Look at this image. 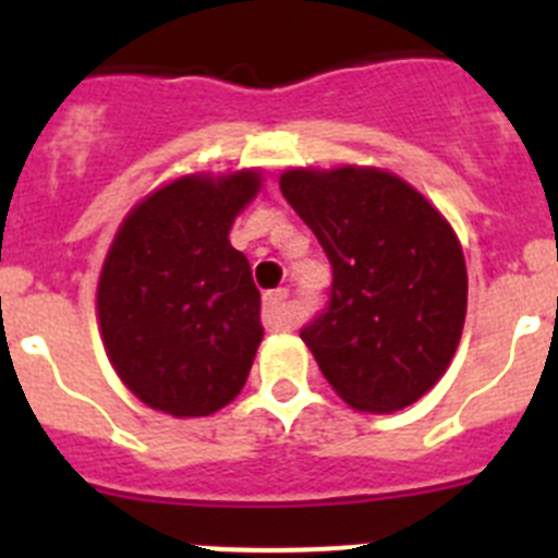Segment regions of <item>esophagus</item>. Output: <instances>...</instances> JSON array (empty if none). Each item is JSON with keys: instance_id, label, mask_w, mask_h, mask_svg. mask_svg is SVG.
Here are the masks:
<instances>
[{"instance_id": "34e87169", "label": "esophagus", "mask_w": 558, "mask_h": 558, "mask_svg": "<svg viewBox=\"0 0 558 558\" xmlns=\"http://www.w3.org/2000/svg\"><path fill=\"white\" fill-rule=\"evenodd\" d=\"M288 290H270L263 299V324L270 332H279V329H288Z\"/></svg>"}]
</instances>
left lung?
<instances>
[{"mask_svg":"<svg viewBox=\"0 0 558 558\" xmlns=\"http://www.w3.org/2000/svg\"><path fill=\"white\" fill-rule=\"evenodd\" d=\"M279 186L332 265L327 307L302 329L318 368L354 411L413 405L447 372L466 318L456 231L377 167H299Z\"/></svg>","mask_w":558,"mask_h":558,"instance_id":"left-lung-1","label":"left lung"}]
</instances>
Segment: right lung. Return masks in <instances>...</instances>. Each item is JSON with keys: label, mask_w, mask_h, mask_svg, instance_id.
Returning a JSON list of instances; mask_svg holds the SVG:
<instances>
[{"label": "right lung", "mask_w": 558, "mask_h": 558, "mask_svg": "<svg viewBox=\"0 0 558 558\" xmlns=\"http://www.w3.org/2000/svg\"><path fill=\"white\" fill-rule=\"evenodd\" d=\"M259 186L256 170L184 175L133 206L113 236L97 284L102 343L156 411L209 416L243 391L263 324L229 231Z\"/></svg>", "instance_id": "add662e5"}]
</instances>
